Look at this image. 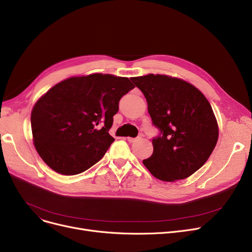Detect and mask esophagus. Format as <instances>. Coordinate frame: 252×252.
I'll return each mask as SVG.
<instances>
[{"label":"esophagus","mask_w":252,"mask_h":252,"mask_svg":"<svg viewBox=\"0 0 252 252\" xmlns=\"http://www.w3.org/2000/svg\"><path fill=\"white\" fill-rule=\"evenodd\" d=\"M126 139H127V141H128L129 143H135V142H137V141L140 140V137H138V138H130V137H128V138H126Z\"/></svg>","instance_id":"esophagus-1"}]
</instances>
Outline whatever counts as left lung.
Segmentation results:
<instances>
[{
	"label": "left lung",
	"instance_id": "1",
	"mask_svg": "<svg viewBox=\"0 0 252 252\" xmlns=\"http://www.w3.org/2000/svg\"><path fill=\"white\" fill-rule=\"evenodd\" d=\"M130 79L146 98L152 124L160 130L144 165L164 182L190 177L207 161L218 142L219 126L209 102L181 78L151 73Z\"/></svg>",
	"mask_w": 252,
	"mask_h": 252
}]
</instances>
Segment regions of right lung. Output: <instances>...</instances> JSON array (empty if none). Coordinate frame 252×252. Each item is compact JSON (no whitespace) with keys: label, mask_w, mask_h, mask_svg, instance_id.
<instances>
[{"label":"right lung","mask_w":252,"mask_h":252,"mask_svg":"<svg viewBox=\"0 0 252 252\" xmlns=\"http://www.w3.org/2000/svg\"><path fill=\"white\" fill-rule=\"evenodd\" d=\"M134 88L127 77L102 73L69 77L51 88L31 116L34 147L45 163L65 176L97 163L114 141L108 131L119 100Z\"/></svg>","instance_id":"right-lung-1"}]
</instances>
